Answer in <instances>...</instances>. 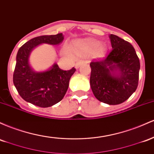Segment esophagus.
<instances>
[{"mask_svg": "<svg viewBox=\"0 0 154 154\" xmlns=\"http://www.w3.org/2000/svg\"><path fill=\"white\" fill-rule=\"evenodd\" d=\"M85 62L84 61V60H80V61H79L78 63H76L75 64V68H79V67L81 66V65H82V64H84Z\"/></svg>", "mask_w": 154, "mask_h": 154, "instance_id": "obj_1", "label": "esophagus"}]
</instances>
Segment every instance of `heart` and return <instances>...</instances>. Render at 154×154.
<instances>
[{"mask_svg":"<svg viewBox=\"0 0 154 154\" xmlns=\"http://www.w3.org/2000/svg\"><path fill=\"white\" fill-rule=\"evenodd\" d=\"M72 51L75 54L80 57L88 56L93 54L96 57H101L105 53L106 46L103 44H98L97 41L95 40H79L75 41L73 44ZM67 53L69 55H71L70 51H67Z\"/></svg>","mask_w":154,"mask_h":154,"instance_id":"heart-1","label":"heart"}]
</instances>
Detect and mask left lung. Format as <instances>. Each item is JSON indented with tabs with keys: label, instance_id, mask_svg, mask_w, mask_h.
<instances>
[{
	"label": "left lung",
	"instance_id": "obj_1",
	"mask_svg": "<svg viewBox=\"0 0 154 154\" xmlns=\"http://www.w3.org/2000/svg\"><path fill=\"white\" fill-rule=\"evenodd\" d=\"M109 37L110 52L105 59L90 63V86L99 101L119 105L137 89L140 65L132 44L113 34Z\"/></svg>",
	"mask_w": 154,
	"mask_h": 154
}]
</instances>
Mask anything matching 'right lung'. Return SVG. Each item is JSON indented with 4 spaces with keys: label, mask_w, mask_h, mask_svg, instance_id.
Wrapping results in <instances>:
<instances>
[{
    "label": "right lung",
    "mask_w": 154,
    "mask_h": 154,
    "mask_svg": "<svg viewBox=\"0 0 154 154\" xmlns=\"http://www.w3.org/2000/svg\"><path fill=\"white\" fill-rule=\"evenodd\" d=\"M63 39V33L38 36L20 48L17 54L13 82L20 95L25 101L41 108H48L63 100L75 68L63 70L57 64H54L46 71L35 72L29 64V56L38 45H58Z\"/></svg>",
    "instance_id": "add662e5"
}]
</instances>
